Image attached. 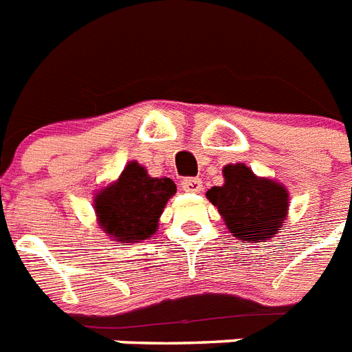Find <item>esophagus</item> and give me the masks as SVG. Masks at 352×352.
<instances>
[{
    "label": "esophagus",
    "mask_w": 352,
    "mask_h": 352,
    "mask_svg": "<svg viewBox=\"0 0 352 352\" xmlns=\"http://www.w3.org/2000/svg\"><path fill=\"white\" fill-rule=\"evenodd\" d=\"M182 189L185 192H201L204 185H201V179L199 178H185L182 179Z\"/></svg>",
    "instance_id": "obj_1"
}]
</instances>
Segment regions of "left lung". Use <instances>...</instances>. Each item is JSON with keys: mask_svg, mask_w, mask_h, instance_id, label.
Listing matches in <instances>:
<instances>
[{"mask_svg": "<svg viewBox=\"0 0 352 352\" xmlns=\"http://www.w3.org/2000/svg\"><path fill=\"white\" fill-rule=\"evenodd\" d=\"M225 184L207 190L232 236L245 243L274 238L287 218L289 192L274 179L258 178L245 163L225 165Z\"/></svg>", "mask_w": 352, "mask_h": 352, "instance_id": "obj_1", "label": "left lung"}]
</instances>
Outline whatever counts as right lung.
Wrapping results in <instances>:
<instances>
[{
    "mask_svg": "<svg viewBox=\"0 0 352 352\" xmlns=\"http://www.w3.org/2000/svg\"><path fill=\"white\" fill-rule=\"evenodd\" d=\"M176 185L170 178H151L147 168L129 162L114 184L94 196L98 223L114 241L147 240L158 229V220Z\"/></svg>",
    "mask_w": 352,
    "mask_h": 352,
    "instance_id": "right-lung-1",
    "label": "right lung"
}]
</instances>
